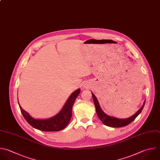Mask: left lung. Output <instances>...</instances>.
Returning <instances> with one entry per match:
<instances>
[{"label": "left lung", "mask_w": 160, "mask_h": 160, "mask_svg": "<svg viewBox=\"0 0 160 160\" xmlns=\"http://www.w3.org/2000/svg\"><path fill=\"white\" fill-rule=\"evenodd\" d=\"M92 96L93 101H94V105L96 107V111L97 115H98V118H99V119L102 121V122L104 124H105L108 126L113 127V128L123 127V126H125L129 124V123H131L132 121H134L135 119V118L142 111V110L144 108V104H145V101H144L142 107L132 116H131L128 118H126V119H119V118H114L112 116H108L105 112H104V111L102 110V109L101 108V107L99 106V102H98L96 97L92 92Z\"/></svg>", "instance_id": "8db88e82"}]
</instances>
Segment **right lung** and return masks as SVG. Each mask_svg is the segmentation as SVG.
Listing matches in <instances>:
<instances>
[{
    "label": "right lung",
    "mask_w": 160,
    "mask_h": 160,
    "mask_svg": "<svg viewBox=\"0 0 160 160\" xmlns=\"http://www.w3.org/2000/svg\"><path fill=\"white\" fill-rule=\"evenodd\" d=\"M81 89H78L73 92L69 97L64 106L54 116L44 119H36L30 116V114L24 111L21 106L19 108L21 111L28 122V123L36 129L43 131H58L64 129L69 124L72 116V108L76 98L78 96Z\"/></svg>",
    "instance_id": "obj_1"
}]
</instances>
